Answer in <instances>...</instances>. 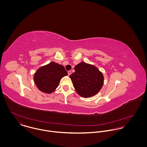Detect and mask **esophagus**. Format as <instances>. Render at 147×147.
Returning a JSON list of instances; mask_svg holds the SVG:
<instances>
[{
	"mask_svg": "<svg viewBox=\"0 0 147 147\" xmlns=\"http://www.w3.org/2000/svg\"><path fill=\"white\" fill-rule=\"evenodd\" d=\"M71 73H72V72H71V71H68V75L69 76L71 74Z\"/></svg>",
	"mask_w": 147,
	"mask_h": 147,
	"instance_id": "34e87169",
	"label": "esophagus"
}]
</instances>
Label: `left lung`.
Wrapping results in <instances>:
<instances>
[{
	"instance_id": "8db88e82",
	"label": "left lung",
	"mask_w": 147,
	"mask_h": 147,
	"mask_svg": "<svg viewBox=\"0 0 147 147\" xmlns=\"http://www.w3.org/2000/svg\"><path fill=\"white\" fill-rule=\"evenodd\" d=\"M75 72L69 76L77 93L83 97L96 94L104 84V76L95 66L85 62L75 67Z\"/></svg>"
}]
</instances>
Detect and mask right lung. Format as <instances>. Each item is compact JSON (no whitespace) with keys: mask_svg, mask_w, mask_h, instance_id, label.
Returning <instances> with one entry per match:
<instances>
[{"mask_svg":"<svg viewBox=\"0 0 147 147\" xmlns=\"http://www.w3.org/2000/svg\"><path fill=\"white\" fill-rule=\"evenodd\" d=\"M67 72L63 65L52 62L40 68L34 75V83L38 89L46 93H51L58 86Z\"/></svg>","mask_w":147,"mask_h":147,"instance_id":"1","label":"right lung"}]
</instances>
